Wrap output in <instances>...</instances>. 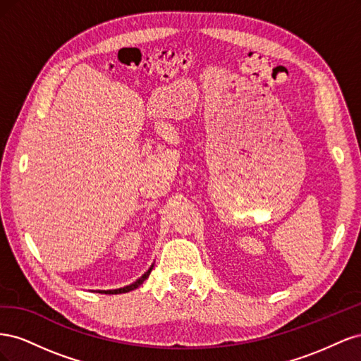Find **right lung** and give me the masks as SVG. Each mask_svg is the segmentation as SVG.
I'll list each match as a JSON object with an SVG mask.
<instances>
[{
  "mask_svg": "<svg viewBox=\"0 0 361 361\" xmlns=\"http://www.w3.org/2000/svg\"><path fill=\"white\" fill-rule=\"evenodd\" d=\"M152 269H154V267H150V268L147 269V272H145V276H141L137 281L133 283V285L125 286V288H120V289H114V290H97V292H101V293H125V292H129V290H134V289H137V288L141 285V283H143V281L149 277Z\"/></svg>",
  "mask_w": 361,
  "mask_h": 361,
  "instance_id": "right-lung-1",
  "label": "right lung"
}]
</instances>
